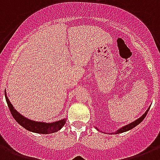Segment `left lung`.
Segmentation results:
<instances>
[{
  "mask_svg": "<svg viewBox=\"0 0 160 160\" xmlns=\"http://www.w3.org/2000/svg\"><path fill=\"white\" fill-rule=\"evenodd\" d=\"M149 108L148 110H147L146 112H145V114H143L142 116H140V118H138L137 120H136V121H133V122L130 123V124H129V125H126V126H123V127H121V128H120V129H119V130H117V131H116V132H115V134H120V133L126 132V131H130V130L133 129V128H134V127H135V126H138V125H139V124H140V122H141V121H142L143 120H144V119H145V116H146L147 113H148V112H149ZM98 131H99V130H98Z\"/></svg>",
  "mask_w": 160,
  "mask_h": 160,
  "instance_id": "1",
  "label": "left lung"
}]
</instances>
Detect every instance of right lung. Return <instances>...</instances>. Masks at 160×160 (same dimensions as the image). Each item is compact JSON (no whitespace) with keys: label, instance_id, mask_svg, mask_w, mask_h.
Instances as JSON below:
<instances>
[{"label":"right lung","instance_id":"1","mask_svg":"<svg viewBox=\"0 0 160 160\" xmlns=\"http://www.w3.org/2000/svg\"><path fill=\"white\" fill-rule=\"evenodd\" d=\"M5 96H6V100L8 105V107L11 111V115L13 116L14 119L17 121L18 124L23 126L24 128L26 129L27 131H31V132L38 133V134H51V133L57 132L64 126L66 123V119H62L60 121L51 122V123H46V122H41V121H35L29 120L26 118L22 115H20L16 110L14 108L11 102L9 101L8 98L5 92Z\"/></svg>","mask_w":160,"mask_h":160}]
</instances>
